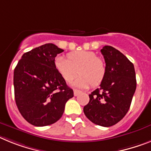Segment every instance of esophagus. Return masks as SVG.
<instances>
[{"label": "esophagus", "instance_id": "1", "mask_svg": "<svg viewBox=\"0 0 151 151\" xmlns=\"http://www.w3.org/2000/svg\"><path fill=\"white\" fill-rule=\"evenodd\" d=\"M80 93H81L80 91H78V90H77V89H74V95H75V96H77V95H78Z\"/></svg>", "mask_w": 151, "mask_h": 151}]
</instances>
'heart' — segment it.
I'll return each mask as SVG.
<instances>
[{
    "instance_id": "b5f03b06",
    "label": "heart",
    "mask_w": 151,
    "mask_h": 151,
    "mask_svg": "<svg viewBox=\"0 0 151 151\" xmlns=\"http://www.w3.org/2000/svg\"><path fill=\"white\" fill-rule=\"evenodd\" d=\"M66 59L57 57L55 68L62 78L70 82L77 76L80 77L73 82V86L80 88L97 86L102 82L106 73V65L101 58L91 51H76L67 54Z\"/></svg>"
}]
</instances>
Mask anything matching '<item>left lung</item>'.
Instances as JSON below:
<instances>
[{"mask_svg":"<svg viewBox=\"0 0 151 151\" xmlns=\"http://www.w3.org/2000/svg\"><path fill=\"white\" fill-rule=\"evenodd\" d=\"M101 52L106 73L100 87L89 95V102L83 111L92 123L111 127L129 110L137 86L136 75L133 63L118 50L105 46Z\"/></svg>","mask_w":151,"mask_h":151,"instance_id":"left-lung-1","label":"left lung"}]
</instances>
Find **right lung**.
Masks as SVG:
<instances>
[{"label": "right lung", "mask_w": 151, "mask_h": 151, "mask_svg": "<svg viewBox=\"0 0 151 151\" xmlns=\"http://www.w3.org/2000/svg\"><path fill=\"white\" fill-rule=\"evenodd\" d=\"M64 50L52 43L33 49L22 56L14 72V96L24 119L37 127L60 120L73 90L55 68V58Z\"/></svg>", "instance_id": "add662e5"}]
</instances>
